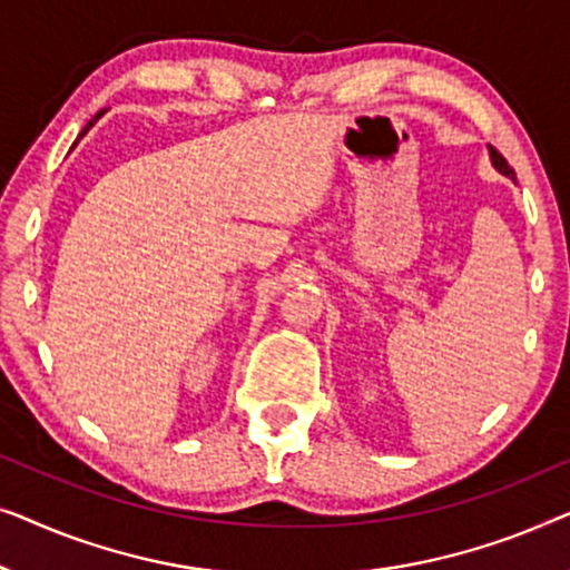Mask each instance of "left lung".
<instances>
[{
    "instance_id": "1",
    "label": "left lung",
    "mask_w": 570,
    "mask_h": 570,
    "mask_svg": "<svg viewBox=\"0 0 570 570\" xmlns=\"http://www.w3.org/2000/svg\"><path fill=\"white\" fill-rule=\"evenodd\" d=\"M488 155H491V165L495 167V170H499L501 175H507V178L514 180V170H511L509 163L499 155V151H495L493 147H488Z\"/></svg>"
}]
</instances>
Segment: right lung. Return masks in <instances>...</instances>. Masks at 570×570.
Instances as JSON below:
<instances>
[{
	"mask_svg": "<svg viewBox=\"0 0 570 570\" xmlns=\"http://www.w3.org/2000/svg\"><path fill=\"white\" fill-rule=\"evenodd\" d=\"M106 110H108V108H106ZM106 110H100V114H98V116H95V118H92V121H90V124H87V126L82 128V131H79V136H77V141H79V139H82V136H85L87 131H90V128H92L95 124H98V121H100V118H102V114H106ZM77 141H75V147H77Z\"/></svg>",
	"mask_w": 570,
	"mask_h": 570,
	"instance_id": "1",
	"label": "right lung"
}]
</instances>
